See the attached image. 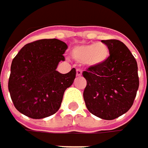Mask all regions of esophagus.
<instances>
[{
    "mask_svg": "<svg viewBox=\"0 0 148 148\" xmlns=\"http://www.w3.org/2000/svg\"><path fill=\"white\" fill-rule=\"evenodd\" d=\"M76 75L77 76H81L82 75V71L80 69H77L76 70Z\"/></svg>",
    "mask_w": 148,
    "mask_h": 148,
    "instance_id": "obj_1",
    "label": "esophagus"
}]
</instances>
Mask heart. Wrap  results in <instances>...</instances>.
Listing matches in <instances>:
<instances>
[{
	"label": "heart",
	"mask_w": 148,
	"mask_h": 148,
	"mask_svg": "<svg viewBox=\"0 0 148 148\" xmlns=\"http://www.w3.org/2000/svg\"><path fill=\"white\" fill-rule=\"evenodd\" d=\"M109 49L103 43L77 45L71 50L73 59L87 66H97L104 62L109 57Z\"/></svg>",
	"instance_id": "obj_1"
}]
</instances>
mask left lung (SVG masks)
Instances as JSON below:
<instances>
[{
  "label": "left lung",
  "instance_id": "obj_1",
  "mask_svg": "<svg viewBox=\"0 0 148 148\" xmlns=\"http://www.w3.org/2000/svg\"><path fill=\"white\" fill-rule=\"evenodd\" d=\"M110 56L99 65L91 66L82 74L86 79L83 92L87 110L104 120H113L133 105L139 88L137 62L123 42L102 40Z\"/></svg>",
  "mask_w": 148,
  "mask_h": 148
}]
</instances>
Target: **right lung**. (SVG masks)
<instances>
[{
  "mask_svg": "<svg viewBox=\"0 0 148 148\" xmlns=\"http://www.w3.org/2000/svg\"><path fill=\"white\" fill-rule=\"evenodd\" d=\"M68 49L56 38L40 39L25 45L11 65L8 90L14 107L25 116L41 119L55 114L60 108L65 90L75 79L76 70L68 74L56 71L64 61Z\"/></svg>",
  "mask_w": 148,
  "mask_h": 148,
  "instance_id": "add662e5",
  "label": "right lung"
}]
</instances>
